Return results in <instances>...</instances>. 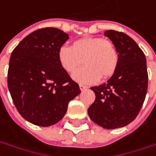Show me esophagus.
<instances>
[{
    "label": "esophagus",
    "instance_id": "34e87169",
    "mask_svg": "<svg viewBox=\"0 0 156 156\" xmlns=\"http://www.w3.org/2000/svg\"><path fill=\"white\" fill-rule=\"evenodd\" d=\"M87 86H84V85H80V89H81V91H82V90H85V89H87Z\"/></svg>",
    "mask_w": 156,
    "mask_h": 156
}]
</instances>
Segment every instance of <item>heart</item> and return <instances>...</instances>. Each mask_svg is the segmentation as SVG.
<instances>
[{"instance_id": "heart-1", "label": "heart", "mask_w": 156, "mask_h": 156, "mask_svg": "<svg viewBox=\"0 0 156 156\" xmlns=\"http://www.w3.org/2000/svg\"><path fill=\"white\" fill-rule=\"evenodd\" d=\"M58 62L67 73H72L81 62L84 66L72 75L81 84H93L115 73L119 62L115 44L107 39L86 36L75 41L71 47L62 46L57 53Z\"/></svg>"}]
</instances>
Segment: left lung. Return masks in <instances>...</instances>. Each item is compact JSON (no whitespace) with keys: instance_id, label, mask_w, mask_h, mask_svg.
<instances>
[{"instance_id":"obj_1","label":"left lung","mask_w":156,"mask_h":156,"mask_svg":"<svg viewBox=\"0 0 156 156\" xmlns=\"http://www.w3.org/2000/svg\"><path fill=\"white\" fill-rule=\"evenodd\" d=\"M115 44L119 62L107 82L91 87L95 101L87 114L94 122L107 129L122 128L138 115L147 90V62L134 40L122 32H104Z\"/></svg>"}]
</instances>
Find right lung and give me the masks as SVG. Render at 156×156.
<instances>
[{
  "mask_svg": "<svg viewBox=\"0 0 156 156\" xmlns=\"http://www.w3.org/2000/svg\"><path fill=\"white\" fill-rule=\"evenodd\" d=\"M69 34L55 27L29 34L13 50L8 87L16 109L27 122L49 127L62 119L79 85L58 62L59 48Z\"/></svg>",
  "mask_w": 156,
  "mask_h": 156,
  "instance_id": "obj_1",
  "label": "right lung"
}]
</instances>
